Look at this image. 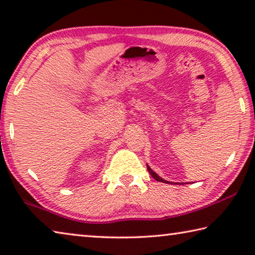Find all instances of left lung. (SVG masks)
Here are the masks:
<instances>
[{
  "instance_id": "1",
  "label": "left lung",
  "mask_w": 255,
  "mask_h": 255,
  "mask_svg": "<svg viewBox=\"0 0 255 255\" xmlns=\"http://www.w3.org/2000/svg\"><path fill=\"white\" fill-rule=\"evenodd\" d=\"M147 170H148V172H149V174L153 176V178L156 180V181H158V182H163V183H172V184H184V183H176V182H170V181H166V180H164V179H162L161 176L159 175H157L156 173H155V172L150 169V167L147 165Z\"/></svg>"
}]
</instances>
